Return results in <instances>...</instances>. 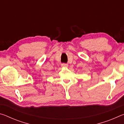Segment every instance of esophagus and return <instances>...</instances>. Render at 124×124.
<instances>
[{
    "label": "esophagus",
    "mask_w": 124,
    "mask_h": 124,
    "mask_svg": "<svg viewBox=\"0 0 124 124\" xmlns=\"http://www.w3.org/2000/svg\"><path fill=\"white\" fill-rule=\"evenodd\" d=\"M61 66L62 67H64V68H66V67H68V65L67 64H64V63H63L61 64Z\"/></svg>",
    "instance_id": "1"
}]
</instances>
